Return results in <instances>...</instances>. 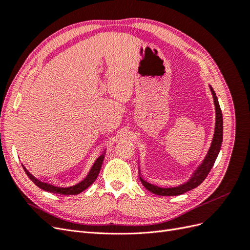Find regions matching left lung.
Masks as SVG:
<instances>
[{"label":"left lung","mask_w":250,"mask_h":250,"mask_svg":"<svg viewBox=\"0 0 250 250\" xmlns=\"http://www.w3.org/2000/svg\"><path fill=\"white\" fill-rule=\"evenodd\" d=\"M209 89H210L211 95H213L215 112H216V121H215V130L213 134V140H211L210 146L208 150V153L206 154V156H204L203 161L198 165V167L196 168L194 172L191 174L190 178H188L187 181H185V183L175 187L166 188V187L155 186L153 184L148 183L147 180H145L142 177L141 174H139L141 183L151 193H153L155 195H160V196H177V195L184 194L188 191H191L196 187H198L202 181L207 178L210 169L213 168V166L216 162V158L219 152H220L221 144L223 141V118H222V111L220 108V105H219V102H218V98L211 85H209Z\"/></svg>","instance_id":"obj_1"}]
</instances>
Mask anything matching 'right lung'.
<instances>
[{
    "label": "right lung",
    "instance_id": "obj_1",
    "mask_svg": "<svg viewBox=\"0 0 250 250\" xmlns=\"http://www.w3.org/2000/svg\"><path fill=\"white\" fill-rule=\"evenodd\" d=\"M104 157H105V152L102 153L99 157H97V160L93 164L92 168H90L89 172L87 173V175L84 178H83L81 181H79L78 184L74 185V186H70V187H58L55 185L49 184V183H47V181L41 180L39 178H36L34 175H32V174L25 168L24 165H21V166H22V168H24L27 175L29 176V178L31 179L37 187L41 188L42 190L50 192V193L59 194V195H77L84 190H86V188L90 185H93L94 181L97 179L98 175H99V172L101 170V166L103 164Z\"/></svg>",
    "mask_w": 250,
    "mask_h": 250
}]
</instances>
